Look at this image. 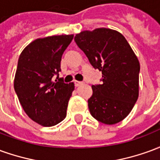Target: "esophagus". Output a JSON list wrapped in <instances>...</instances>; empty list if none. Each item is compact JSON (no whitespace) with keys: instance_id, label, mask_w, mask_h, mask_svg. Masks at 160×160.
<instances>
[{"instance_id":"esophagus-1","label":"esophagus","mask_w":160,"mask_h":160,"mask_svg":"<svg viewBox=\"0 0 160 160\" xmlns=\"http://www.w3.org/2000/svg\"><path fill=\"white\" fill-rule=\"evenodd\" d=\"M74 84H75V87H80V85H82V84H83V82H81V81H75Z\"/></svg>"}]
</instances>
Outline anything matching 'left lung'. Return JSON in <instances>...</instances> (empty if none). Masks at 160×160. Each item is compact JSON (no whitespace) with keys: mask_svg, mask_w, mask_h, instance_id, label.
<instances>
[{"mask_svg":"<svg viewBox=\"0 0 160 160\" xmlns=\"http://www.w3.org/2000/svg\"><path fill=\"white\" fill-rule=\"evenodd\" d=\"M94 68L102 72V85H92L88 99L91 115L112 125L130 113L139 96L140 62L120 32L109 28L83 31L74 37Z\"/></svg>","mask_w":160,"mask_h":160,"instance_id":"1","label":"left lung"}]
</instances>
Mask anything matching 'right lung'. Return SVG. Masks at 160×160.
Segmentation results:
<instances>
[{
    "label": "right lung",
    "instance_id": "right-lung-1",
    "mask_svg": "<svg viewBox=\"0 0 160 160\" xmlns=\"http://www.w3.org/2000/svg\"><path fill=\"white\" fill-rule=\"evenodd\" d=\"M73 38V35L38 38L19 57L14 90L26 115L43 127L56 125L67 116L74 84L64 83L58 73L63 52Z\"/></svg>",
    "mask_w": 160,
    "mask_h": 160
}]
</instances>
